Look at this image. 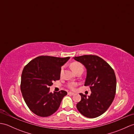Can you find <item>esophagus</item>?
I'll return each mask as SVG.
<instances>
[{
	"label": "esophagus",
	"mask_w": 134,
	"mask_h": 134,
	"mask_svg": "<svg viewBox=\"0 0 134 134\" xmlns=\"http://www.w3.org/2000/svg\"><path fill=\"white\" fill-rule=\"evenodd\" d=\"M68 94L70 95V96H73V95H74V93H72V92H68Z\"/></svg>",
	"instance_id": "34e87169"
}]
</instances>
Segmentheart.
<instances>
[{"mask_svg": "<svg viewBox=\"0 0 134 134\" xmlns=\"http://www.w3.org/2000/svg\"><path fill=\"white\" fill-rule=\"evenodd\" d=\"M71 67L72 69L74 71L75 73L76 72L79 71H83V66L82 64L79 63L78 62H74L71 65ZM63 68H62L60 70V75L63 74ZM76 86V83H74V82H71V83H69L67 85V87L70 89H74Z\"/></svg>", "mask_w": 134, "mask_h": 134, "instance_id": "b5f03b06", "label": "heart"}]
</instances>
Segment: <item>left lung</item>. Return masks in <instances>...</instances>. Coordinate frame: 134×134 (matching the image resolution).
<instances>
[{"label": "left lung", "mask_w": 134, "mask_h": 134, "mask_svg": "<svg viewBox=\"0 0 134 134\" xmlns=\"http://www.w3.org/2000/svg\"><path fill=\"white\" fill-rule=\"evenodd\" d=\"M87 70L85 86H89L90 96L80 93L81 100L76 104L79 112L86 118H95L106 112L114 99L116 78L114 70L100 57L83 55L74 57Z\"/></svg>", "instance_id": "left-lung-1"}]
</instances>
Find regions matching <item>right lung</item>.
<instances>
[{
    "instance_id": "1",
    "label": "right lung",
    "mask_w": 134,
    "mask_h": 134,
    "mask_svg": "<svg viewBox=\"0 0 134 134\" xmlns=\"http://www.w3.org/2000/svg\"><path fill=\"white\" fill-rule=\"evenodd\" d=\"M70 57L61 58L40 56L31 60L22 71L21 90L30 110L36 115L48 117L53 114L67 95L64 90L49 92L53 81L59 80L61 67Z\"/></svg>"
}]
</instances>
